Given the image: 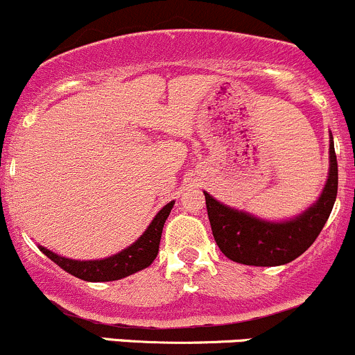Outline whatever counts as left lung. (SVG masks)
I'll use <instances>...</instances> for the list:
<instances>
[{"instance_id": "8db88e82", "label": "left lung", "mask_w": 355, "mask_h": 355, "mask_svg": "<svg viewBox=\"0 0 355 355\" xmlns=\"http://www.w3.org/2000/svg\"><path fill=\"white\" fill-rule=\"evenodd\" d=\"M330 167L321 195L311 207L287 220H265L229 207L205 193L215 243L232 261L253 266H279L301 257L327 224L338 189V166L330 133Z\"/></svg>"}]
</instances>
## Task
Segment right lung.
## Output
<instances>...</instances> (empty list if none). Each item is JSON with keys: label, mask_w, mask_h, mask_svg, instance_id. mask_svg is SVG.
<instances>
[{"label": "right lung", "mask_w": 355, "mask_h": 355, "mask_svg": "<svg viewBox=\"0 0 355 355\" xmlns=\"http://www.w3.org/2000/svg\"><path fill=\"white\" fill-rule=\"evenodd\" d=\"M173 207L174 202H169L166 207H162V210H159V214L153 217L145 232L131 246L124 248L123 251L112 254V257L102 259H71L53 253L44 246H39V250L47 258L53 259L58 266H61L64 272L87 280V282H111V280L124 279V277L133 275L152 265L159 253L164 224H166V218L169 217Z\"/></svg>", "instance_id": "right-lung-1"}]
</instances>
